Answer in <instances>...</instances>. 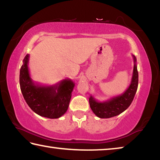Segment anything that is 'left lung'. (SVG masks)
Wrapping results in <instances>:
<instances>
[{"instance_id":"8db88e82","label":"left lung","mask_w":160,"mask_h":160,"mask_svg":"<svg viewBox=\"0 0 160 160\" xmlns=\"http://www.w3.org/2000/svg\"><path fill=\"white\" fill-rule=\"evenodd\" d=\"M133 57V70L131 83L126 90L120 95L113 97L107 101L99 102L90 96L89 98L90 108L94 114L100 118H109L118 116L129 107L133 100L138 85V72L136 58Z\"/></svg>"}]
</instances>
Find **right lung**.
I'll list each match as a JSON object with an SVG mask.
<instances>
[{"instance_id":"obj_1","label":"right lung","mask_w":160,"mask_h":160,"mask_svg":"<svg viewBox=\"0 0 160 160\" xmlns=\"http://www.w3.org/2000/svg\"><path fill=\"white\" fill-rule=\"evenodd\" d=\"M29 55L24 58L20 72V90L25 102L38 115L48 118H58L67 112L75 82L65 79L53 85L34 82L29 70Z\"/></svg>"}]
</instances>
